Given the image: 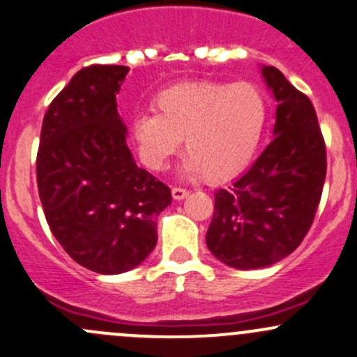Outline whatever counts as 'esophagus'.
<instances>
[{"instance_id":"34e87169","label":"esophagus","mask_w":357,"mask_h":357,"mask_svg":"<svg viewBox=\"0 0 357 357\" xmlns=\"http://www.w3.org/2000/svg\"><path fill=\"white\" fill-rule=\"evenodd\" d=\"M188 193L190 191L186 188H181V186H174V188H172V198H174V200H183V198L188 197Z\"/></svg>"}]
</instances>
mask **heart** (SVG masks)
<instances>
[{
	"mask_svg": "<svg viewBox=\"0 0 357 357\" xmlns=\"http://www.w3.org/2000/svg\"><path fill=\"white\" fill-rule=\"evenodd\" d=\"M157 112L133 119L131 135L142 160L162 171L185 138L183 169L217 181L253 159L268 121V102L251 82H193L169 87L153 100Z\"/></svg>",
	"mask_w": 357,
	"mask_h": 357,
	"instance_id": "heart-1",
	"label": "heart"
}]
</instances>
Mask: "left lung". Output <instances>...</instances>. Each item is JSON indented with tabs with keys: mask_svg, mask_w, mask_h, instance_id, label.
<instances>
[{
	"mask_svg": "<svg viewBox=\"0 0 357 357\" xmlns=\"http://www.w3.org/2000/svg\"><path fill=\"white\" fill-rule=\"evenodd\" d=\"M261 75L277 100L273 140L231 186L215 191L207 246L232 268L268 267L305 239L327 174L313 104L275 66Z\"/></svg>",
	"mask_w": 357,
	"mask_h": 357,
	"instance_id": "left-lung-1",
	"label": "left lung"
}]
</instances>
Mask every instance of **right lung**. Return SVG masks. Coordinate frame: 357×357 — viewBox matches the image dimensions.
Listing matches in <instances>:
<instances>
[{
    "label": "right lung",
    "mask_w": 357,
    "mask_h": 357,
    "mask_svg": "<svg viewBox=\"0 0 357 357\" xmlns=\"http://www.w3.org/2000/svg\"><path fill=\"white\" fill-rule=\"evenodd\" d=\"M128 66L73 75L44 114L37 188L51 232L82 267L114 275L138 267L157 243L169 186L138 167L116 93Z\"/></svg>",
    "instance_id": "right-lung-1"
}]
</instances>
